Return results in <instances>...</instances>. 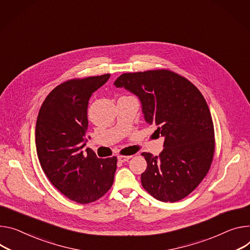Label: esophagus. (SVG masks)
I'll return each instance as SVG.
<instances>
[{
	"label": "esophagus",
	"instance_id": "1",
	"mask_svg": "<svg viewBox=\"0 0 250 250\" xmlns=\"http://www.w3.org/2000/svg\"><path fill=\"white\" fill-rule=\"evenodd\" d=\"M130 157H131L130 155H119L118 160H119V162L125 163V162H127Z\"/></svg>",
	"mask_w": 250,
	"mask_h": 250
}]
</instances>
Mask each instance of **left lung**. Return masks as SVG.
<instances>
[{
  "instance_id": "8db88e82",
  "label": "left lung",
  "mask_w": 250,
  "mask_h": 250,
  "mask_svg": "<svg viewBox=\"0 0 250 250\" xmlns=\"http://www.w3.org/2000/svg\"><path fill=\"white\" fill-rule=\"evenodd\" d=\"M115 85L140 99L146 122L165 138L160 155L142 153L147 164L141 177L144 188L165 202L185 198L208 174L214 154L206 100L193 83L168 70L123 74Z\"/></svg>"
}]
</instances>
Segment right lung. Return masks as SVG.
Segmentation results:
<instances>
[{"mask_svg": "<svg viewBox=\"0 0 250 250\" xmlns=\"http://www.w3.org/2000/svg\"><path fill=\"white\" fill-rule=\"evenodd\" d=\"M110 75L71 80L55 87L43 101L36 125L41 167L53 186L81 204L96 201L113 184L117 157L99 158L85 148L89 98Z\"/></svg>", "mask_w": 250, "mask_h": 250, "instance_id": "right-lung-1", "label": "right lung"}]
</instances>
